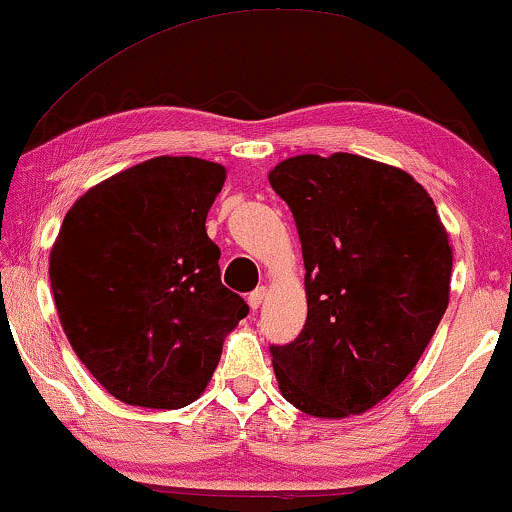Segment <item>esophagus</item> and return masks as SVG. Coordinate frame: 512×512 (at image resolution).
<instances>
[{
	"instance_id": "esophagus-1",
	"label": "esophagus",
	"mask_w": 512,
	"mask_h": 512,
	"mask_svg": "<svg viewBox=\"0 0 512 512\" xmlns=\"http://www.w3.org/2000/svg\"><path fill=\"white\" fill-rule=\"evenodd\" d=\"M265 293H268V289H265V286H258L256 291L249 293V307H251V310H258V307H261Z\"/></svg>"
}]
</instances>
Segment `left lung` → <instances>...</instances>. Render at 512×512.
<instances>
[{
  "instance_id": "8db88e82",
  "label": "left lung",
  "mask_w": 512,
  "mask_h": 512,
  "mask_svg": "<svg viewBox=\"0 0 512 512\" xmlns=\"http://www.w3.org/2000/svg\"><path fill=\"white\" fill-rule=\"evenodd\" d=\"M268 179L296 219L307 296L298 338L270 347L279 391L305 415H361L412 373L443 319L450 235L401 167L305 153Z\"/></svg>"
}]
</instances>
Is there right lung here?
Returning <instances> with one entry per match:
<instances>
[{
  "instance_id": "add662e5",
  "label": "right lung",
  "mask_w": 512,
  "mask_h": 512,
  "mask_svg": "<svg viewBox=\"0 0 512 512\" xmlns=\"http://www.w3.org/2000/svg\"><path fill=\"white\" fill-rule=\"evenodd\" d=\"M226 167L158 156L88 188L65 214L48 277L69 345L128 405L177 410L212 380L249 305L221 284L207 212Z\"/></svg>"
}]
</instances>
